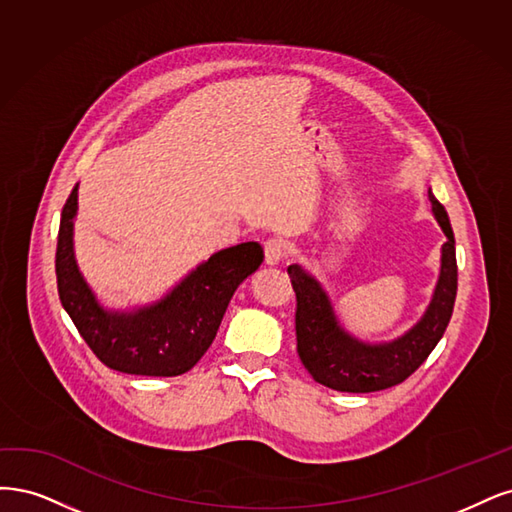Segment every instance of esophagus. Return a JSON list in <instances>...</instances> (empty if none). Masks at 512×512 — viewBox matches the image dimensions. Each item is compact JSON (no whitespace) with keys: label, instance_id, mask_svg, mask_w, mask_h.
<instances>
[{"label":"esophagus","instance_id":"34e87169","mask_svg":"<svg viewBox=\"0 0 512 512\" xmlns=\"http://www.w3.org/2000/svg\"><path fill=\"white\" fill-rule=\"evenodd\" d=\"M263 251H266V263L268 266H278V263H283L287 257V246L283 240H268L266 246H263Z\"/></svg>","mask_w":512,"mask_h":512}]
</instances>
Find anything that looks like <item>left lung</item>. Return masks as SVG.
<instances>
[{
    "mask_svg": "<svg viewBox=\"0 0 512 512\" xmlns=\"http://www.w3.org/2000/svg\"><path fill=\"white\" fill-rule=\"evenodd\" d=\"M427 197L447 242L440 249V272L432 300L421 319L402 336L366 342L346 332L319 280L298 263L287 268L298 298V310H295L298 355L317 383L346 393L389 389L406 381L442 338L451 321L457 293L455 238L449 214L436 200L432 189L427 191Z\"/></svg>",
    "mask_w": 512,
    "mask_h": 512,
    "instance_id": "1",
    "label": "left lung"
}]
</instances>
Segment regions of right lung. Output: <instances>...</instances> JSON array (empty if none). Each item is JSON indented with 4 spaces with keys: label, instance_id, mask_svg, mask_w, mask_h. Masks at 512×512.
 <instances>
[{
    "label": "right lung",
    "instance_id": "1",
    "mask_svg": "<svg viewBox=\"0 0 512 512\" xmlns=\"http://www.w3.org/2000/svg\"><path fill=\"white\" fill-rule=\"evenodd\" d=\"M78 185L61 212L57 240V289L61 306L80 336L108 368L140 376L189 372L208 351L229 300L263 261L257 242H242L210 255L163 295L134 308H108L82 276L74 253Z\"/></svg>",
    "mask_w": 512,
    "mask_h": 512
}]
</instances>
